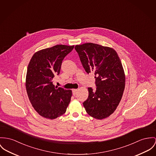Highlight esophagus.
Segmentation results:
<instances>
[{"label":"esophagus","mask_w":156,"mask_h":156,"mask_svg":"<svg viewBox=\"0 0 156 156\" xmlns=\"http://www.w3.org/2000/svg\"><path fill=\"white\" fill-rule=\"evenodd\" d=\"M78 91L77 89H73L72 90V93H73V95H75V94L76 93V91Z\"/></svg>","instance_id":"obj_1"}]
</instances>
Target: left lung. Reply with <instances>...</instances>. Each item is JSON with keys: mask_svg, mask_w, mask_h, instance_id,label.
Listing matches in <instances>:
<instances>
[{"mask_svg": "<svg viewBox=\"0 0 156 156\" xmlns=\"http://www.w3.org/2000/svg\"><path fill=\"white\" fill-rule=\"evenodd\" d=\"M75 48L87 73L94 72L96 90L88 88L83 103L87 113L101 120L118 106L125 87V74L117 52L112 48L92 43L76 45Z\"/></svg>", "mask_w": 156, "mask_h": 156, "instance_id": "obj_1", "label": "left lung"}]
</instances>
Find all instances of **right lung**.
<instances>
[{"mask_svg": "<svg viewBox=\"0 0 156 156\" xmlns=\"http://www.w3.org/2000/svg\"><path fill=\"white\" fill-rule=\"evenodd\" d=\"M74 46L58 44L36 51L29 62L25 87L30 101L42 117L55 119L66 110L72 97L71 90L55 87L53 80L60 73L62 60Z\"/></svg>", "mask_w": 156, "mask_h": 156, "instance_id": "add662e5", "label": "right lung"}]
</instances>
